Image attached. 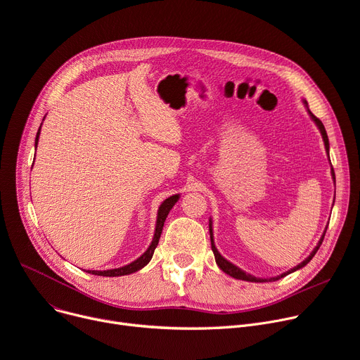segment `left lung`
Returning a JSON list of instances; mask_svg holds the SVG:
<instances>
[{
    "mask_svg": "<svg viewBox=\"0 0 360 360\" xmlns=\"http://www.w3.org/2000/svg\"><path fill=\"white\" fill-rule=\"evenodd\" d=\"M304 105H306V108H307V110H309V115H310V118L316 122V125H317V128L320 129V132H321V136H323V141H324V146H326V151H327V154H328V136H327V132H326V128H324V125H323V122L311 112V110L309 109V103H307V101H304ZM331 176H333V180H335V172H333V169H331ZM326 231H327V228H326ZM326 231H324V233L321 235V238H320V240H319V243H317V246L314 248L313 250V252L304 259L301 264H298L297 266H294V268H291L290 271H287V272H284V274H281V275H276V276H272V278H257V276H254V275H251V274H246L245 271H242L240 268H238L236 265H233L232 262H229L228 259H225L222 255L219 254V251L216 250V246H214V243H213V229H212V222L209 224V232H210V242H212V251H213V254H214V259H216V264H217V266L222 269L225 274H228V275H231V276H233V278H236V280H243V281H251V283H265V281H276V280H280V278H283V276H285V275H288V274H291V272H294V271H297V269H300V268H302L304 265H307L311 259H313V257L316 255V252L319 251V248H320V245H321V242H323V239H324V235H326Z\"/></svg>",
    "mask_w": 360,
    "mask_h": 360,
    "instance_id": "left-lung-1",
    "label": "left lung"
}]
</instances>
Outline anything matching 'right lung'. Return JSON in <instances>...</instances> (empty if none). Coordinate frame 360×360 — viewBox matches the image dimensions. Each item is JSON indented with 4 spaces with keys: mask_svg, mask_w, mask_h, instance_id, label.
I'll return each instance as SVG.
<instances>
[{
    "mask_svg": "<svg viewBox=\"0 0 360 360\" xmlns=\"http://www.w3.org/2000/svg\"><path fill=\"white\" fill-rule=\"evenodd\" d=\"M43 124V122H41ZM41 128V125H40ZM40 128L37 131V135H36V147L39 144V135H40ZM179 195H174V196H170L169 199H165L161 206L158 207V213H157V224H155V232H154V238L148 246V250L138 258L135 259L134 262L125 265V266H121V268H114V269H106V271H86L89 274H94V275H101V276H121V275H128V274H132L138 269L144 268L153 258V254L155 251V248L158 245V240H160V236H161V232H162V226H164V222H165V217H167L169 212L173 209V206L176 205V202L179 200Z\"/></svg>",
    "mask_w": 360,
    "mask_h": 360,
    "instance_id": "right-lung-1",
    "label": "right lung"
}]
</instances>
